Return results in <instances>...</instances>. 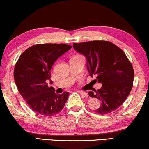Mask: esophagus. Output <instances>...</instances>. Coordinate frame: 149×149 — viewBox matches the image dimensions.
I'll return each mask as SVG.
<instances>
[{
	"mask_svg": "<svg viewBox=\"0 0 149 149\" xmlns=\"http://www.w3.org/2000/svg\"><path fill=\"white\" fill-rule=\"evenodd\" d=\"M78 92L80 93V95H82L83 97H88V94L87 93H86V92L82 91H79Z\"/></svg>",
	"mask_w": 149,
	"mask_h": 149,
	"instance_id": "34e87169",
	"label": "esophagus"
}]
</instances>
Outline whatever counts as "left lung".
<instances>
[{"label":"left lung","mask_w":149,"mask_h":149,"mask_svg":"<svg viewBox=\"0 0 149 149\" xmlns=\"http://www.w3.org/2000/svg\"><path fill=\"white\" fill-rule=\"evenodd\" d=\"M73 47L86 57L90 76H95L102 84L100 89L88 92L90 97L101 101L96 112L103 115L113 111L127 99L134 80L132 65L125 52L104 40L73 43Z\"/></svg>","instance_id":"1"}]
</instances>
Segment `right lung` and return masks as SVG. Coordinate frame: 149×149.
Masks as SVG:
<instances>
[{
    "label": "right lung",
    "mask_w": 149,
    "mask_h": 149,
    "mask_svg": "<svg viewBox=\"0 0 149 149\" xmlns=\"http://www.w3.org/2000/svg\"><path fill=\"white\" fill-rule=\"evenodd\" d=\"M66 44H38L20 55L15 65L14 77L17 88L27 104L37 113L52 117L63 110L69 93H55L51 80V69L59 57L71 49Z\"/></svg>",
    "instance_id": "add662e5"
}]
</instances>
